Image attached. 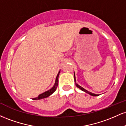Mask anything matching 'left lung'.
Returning a JSON list of instances; mask_svg holds the SVG:
<instances>
[{"instance_id": "left-lung-1", "label": "left lung", "mask_w": 126, "mask_h": 126, "mask_svg": "<svg viewBox=\"0 0 126 126\" xmlns=\"http://www.w3.org/2000/svg\"><path fill=\"white\" fill-rule=\"evenodd\" d=\"M74 79H75V84H76V86H77L78 88H79V89H81L82 91H83V92H86V93H88V94H89L90 95H92V96H98V95H99L98 94H93V93H92V92H89V91H88L87 90H86V89H84V88H82V86H80V85H78V83H76V78H75V72H74Z\"/></svg>"}]
</instances>
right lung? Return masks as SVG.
Segmentation results:
<instances>
[{
  "mask_svg": "<svg viewBox=\"0 0 126 126\" xmlns=\"http://www.w3.org/2000/svg\"><path fill=\"white\" fill-rule=\"evenodd\" d=\"M60 70L58 74H57V76H56V80H55V83L54 85V86L52 87L51 89H49V90L46 91L44 92V93L41 94L39 95L37 97H36L35 98H32V99H34V100H37V99H43V98H46L47 97H48L49 96H50L52 94H53L54 92L56 91V89H57V86H58V83H59V73H60Z\"/></svg>",
  "mask_w": 126,
  "mask_h": 126,
  "instance_id": "1",
  "label": "right lung"
}]
</instances>
